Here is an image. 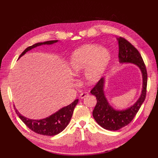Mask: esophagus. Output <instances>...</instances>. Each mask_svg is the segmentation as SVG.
<instances>
[{"label":"esophagus","mask_w":158,"mask_h":158,"mask_svg":"<svg viewBox=\"0 0 158 158\" xmlns=\"http://www.w3.org/2000/svg\"><path fill=\"white\" fill-rule=\"evenodd\" d=\"M88 95H89V94H88V92H83V93H81V94H80V98L81 99H83V98H84L85 97L88 96Z\"/></svg>","instance_id":"34e87169"}]
</instances>
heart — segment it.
I'll list each match as a JSON object with an SVG mask.
<instances>
[{"label":"heart","mask_w":158,"mask_h":158,"mask_svg":"<svg viewBox=\"0 0 158 158\" xmlns=\"http://www.w3.org/2000/svg\"><path fill=\"white\" fill-rule=\"evenodd\" d=\"M111 53L107 49L96 44H86L76 49L69 60L70 73L74 76L82 73L84 80L92 85L98 82L106 73L111 60Z\"/></svg>","instance_id":"heart-1"}]
</instances>
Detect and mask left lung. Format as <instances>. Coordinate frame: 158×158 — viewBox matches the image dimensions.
Listing matches in <instances>:
<instances>
[{"label": "left lung", "instance_id": "8db88e82", "mask_svg": "<svg viewBox=\"0 0 158 158\" xmlns=\"http://www.w3.org/2000/svg\"><path fill=\"white\" fill-rule=\"evenodd\" d=\"M117 40L119 63H129L137 65L142 72L143 84L142 94L137 102L131 107L121 111L113 109L108 103L104 94L103 78L100 79L91 90V94L95 95L97 99L96 106L93 111V117L100 126L109 131H117L128 125L136 116L146 95L148 74L140 53L125 38L119 37Z\"/></svg>", "mask_w": 158, "mask_h": 158}]
</instances>
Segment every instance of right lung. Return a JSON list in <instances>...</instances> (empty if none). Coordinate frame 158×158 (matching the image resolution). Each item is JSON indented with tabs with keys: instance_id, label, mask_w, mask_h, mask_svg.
I'll use <instances>...</instances> for the list:
<instances>
[{
	"instance_id": "right-lung-1",
	"label": "right lung",
	"mask_w": 158,
	"mask_h": 158,
	"mask_svg": "<svg viewBox=\"0 0 158 158\" xmlns=\"http://www.w3.org/2000/svg\"><path fill=\"white\" fill-rule=\"evenodd\" d=\"M57 41H58V40H52L33 44L31 46L27 47L22 52V53L19 56V58H20L28 51L35 48L37 46L42 45H51ZM78 102V99H76L69 106L63 107L55 113L51 114V116L45 118L40 119V120H33V119L27 118L22 116L18 111V110L16 109L15 107H14V109H15V111L19 118L32 131L41 135L55 136L56 135H58L59 133L63 131L67 127L69 122L70 121L71 117L73 116L74 107L77 105Z\"/></svg>"
}]
</instances>
